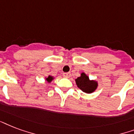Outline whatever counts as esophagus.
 Returning a JSON list of instances; mask_svg holds the SVG:
<instances>
[{
	"label": "esophagus",
	"instance_id": "obj_1",
	"mask_svg": "<svg viewBox=\"0 0 134 134\" xmlns=\"http://www.w3.org/2000/svg\"><path fill=\"white\" fill-rule=\"evenodd\" d=\"M63 76L64 77H66V78H68L70 77V72H64L63 73Z\"/></svg>",
	"mask_w": 134,
	"mask_h": 134
}]
</instances>
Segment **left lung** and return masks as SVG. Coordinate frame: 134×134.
<instances>
[{
	"label": "left lung",
	"instance_id": "8db88e82",
	"mask_svg": "<svg viewBox=\"0 0 134 134\" xmlns=\"http://www.w3.org/2000/svg\"><path fill=\"white\" fill-rule=\"evenodd\" d=\"M75 82L77 87L87 94H91L94 92L98 87L97 82L95 80H90L89 77L85 72H82L81 75L75 79Z\"/></svg>",
	"mask_w": 134,
	"mask_h": 134
}]
</instances>
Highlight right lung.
<instances>
[{"label": "right lung", "instance_id": "add662e5", "mask_svg": "<svg viewBox=\"0 0 134 134\" xmlns=\"http://www.w3.org/2000/svg\"><path fill=\"white\" fill-rule=\"evenodd\" d=\"M45 80H46L47 81V82H49H49H51L53 80H54V77H53L52 76H51V75H49V76L47 77Z\"/></svg>", "mask_w": 134, "mask_h": 134}]
</instances>
